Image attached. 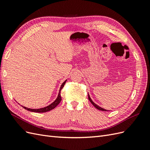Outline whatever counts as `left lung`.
Segmentation results:
<instances>
[{"label": "left lung", "mask_w": 150, "mask_h": 150, "mask_svg": "<svg viewBox=\"0 0 150 150\" xmlns=\"http://www.w3.org/2000/svg\"><path fill=\"white\" fill-rule=\"evenodd\" d=\"M88 99H89V100L90 101V102L92 103V104L96 108V109H98V110H101V111H107L108 110H104V109H103V108H101V107H99V106H98L97 104H95L93 101H92V99H91V98H90V96H89V94H88Z\"/></svg>", "instance_id": "left-lung-1"}]
</instances>
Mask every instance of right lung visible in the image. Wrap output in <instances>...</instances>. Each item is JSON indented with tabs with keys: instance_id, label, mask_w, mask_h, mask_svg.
<instances>
[{
	"instance_id": "obj_1",
	"label": "right lung",
	"mask_w": 150,
	"mask_h": 150,
	"mask_svg": "<svg viewBox=\"0 0 150 150\" xmlns=\"http://www.w3.org/2000/svg\"><path fill=\"white\" fill-rule=\"evenodd\" d=\"M66 80L64 83H63L61 86L60 88V89H59V94L57 96V98H56V99L55 101H54L52 104H50V105L45 107V108H40V109H30V108H25L24 106H22L24 109H25V110H28L29 111H32V112H47V111H51L52 110H53L54 108H55L59 104V103L61 101V89L63 88V87H64V86L66 82Z\"/></svg>"
}]
</instances>
